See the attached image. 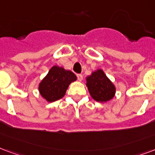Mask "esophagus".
Masks as SVG:
<instances>
[{
  "mask_svg": "<svg viewBox=\"0 0 155 155\" xmlns=\"http://www.w3.org/2000/svg\"><path fill=\"white\" fill-rule=\"evenodd\" d=\"M77 79H78V81H81L82 80H83V75H82L81 74H77Z\"/></svg>",
  "mask_w": 155,
  "mask_h": 155,
  "instance_id": "34e87169",
  "label": "esophagus"
}]
</instances>
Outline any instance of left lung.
Listing matches in <instances>:
<instances>
[{"mask_svg":"<svg viewBox=\"0 0 155 155\" xmlns=\"http://www.w3.org/2000/svg\"><path fill=\"white\" fill-rule=\"evenodd\" d=\"M86 86L91 97L97 102L106 103L115 95V85L101 69L94 71L86 78Z\"/></svg>","mask_w":155,"mask_h":155,"instance_id":"8db88e82","label":"left lung"}]
</instances>
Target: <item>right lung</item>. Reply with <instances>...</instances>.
Listing matches in <instances>:
<instances>
[{"label":"right lung","mask_w":155,"mask_h":155,"mask_svg":"<svg viewBox=\"0 0 155 155\" xmlns=\"http://www.w3.org/2000/svg\"><path fill=\"white\" fill-rule=\"evenodd\" d=\"M76 75L63 67L52 66L38 85L40 94L48 102H54L66 94L71 82L76 81Z\"/></svg>","instance_id":"right-lung-1"}]
</instances>
